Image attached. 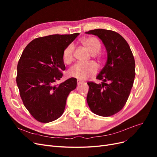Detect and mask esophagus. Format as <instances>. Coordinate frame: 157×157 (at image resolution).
Segmentation results:
<instances>
[{
	"label": "esophagus",
	"instance_id": "esophagus-1",
	"mask_svg": "<svg viewBox=\"0 0 157 157\" xmlns=\"http://www.w3.org/2000/svg\"><path fill=\"white\" fill-rule=\"evenodd\" d=\"M82 80H79V79L77 80V84H80V83H82Z\"/></svg>",
	"mask_w": 157,
	"mask_h": 157
}]
</instances>
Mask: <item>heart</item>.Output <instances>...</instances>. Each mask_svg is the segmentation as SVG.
I'll use <instances>...</instances> for the list:
<instances>
[{
  "label": "heart",
  "instance_id": "heart-1",
  "mask_svg": "<svg viewBox=\"0 0 157 157\" xmlns=\"http://www.w3.org/2000/svg\"><path fill=\"white\" fill-rule=\"evenodd\" d=\"M80 42L93 55L99 53L101 49V42L96 37L90 36L84 38ZM74 50L75 46L73 44H69L65 47L63 52V60L64 63L69 64L73 61ZM97 65L93 62L88 63L78 62L73 65L69 69L68 73L71 77L79 80H84L94 75L97 73Z\"/></svg>",
  "mask_w": 157,
  "mask_h": 157
}]
</instances>
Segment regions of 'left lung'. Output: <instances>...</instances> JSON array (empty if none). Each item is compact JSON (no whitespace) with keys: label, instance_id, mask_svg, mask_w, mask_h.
<instances>
[{"label":"left lung","instance_id":"1","mask_svg":"<svg viewBox=\"0 0 157 157\" xmlns=\"http://www.w3.org/2000/svg\"><path fill=\"white\" fill-rule=\"evenodd\" d=\"M86 33L98 36L107 52V62L96 77L102 82L87 83V103L94 113L110 117L124 107L130 96L136 75L134 56L126 40L115 31L97 29Z\"/></svg>","mask_w":157,"mask_h":157}]
</instances>
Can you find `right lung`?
Masks as SVG:
<instances>
[{
  "label": "right lung",
  "instance_id": "1",
  "mask_svg": "<svg viewBox=\"0 0 157 157\" xmlns=\"http://www.w3.org/2000/svg\"><path fill=\"white\" fill-rule=\"evenodd\" d=\"M79 33L52 35L33 40L18 61L16 82L23 105L33 118L48 123L64 112L69 93L77 87V78L55 85L65 69L63 52Z\"/></svg>",
  "mask_w": 157,
  "mask_h": 157
}]
</instances>
